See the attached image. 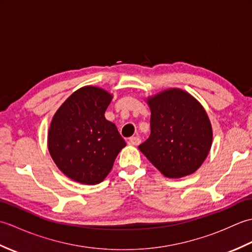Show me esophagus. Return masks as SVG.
I'll return each instance as SVG.
<instances>
[{"label": "esophagus", "instance_id": "34e87169", "mask_svg": "<svg viewBox=\"0 0 252 252\" xmlns=\"http://www.w3.org/2000/svg\"><path fill=\"white\" fill-rule=\"evenodd\" d=\"M129 142H130L131 145L136 146V145H138V144L141 143V138L138 137V136H132V137L129 138Z\"/></svg>", "mask_w": 252, "mask_h": 252}]
</instances>
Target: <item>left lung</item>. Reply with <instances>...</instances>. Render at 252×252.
<instances>
[{
  "label": "left lung",
  "mask_w": 252,
  "mask_h": 252,
  "mask_svg": "<svg viewBox=\"0 0 252 252\" xmlns=\"http://www.w3.org/2000/svg\"><path fill=\"white\" fill-rule=\"evenodd\" d=\"M151 135L138 148L164 176L179 179L194 173L207 158L212 127L196 98L180 89L164 90L147 98Z\"/></svg>",
  "instance_id": "1"
}]
</instances>
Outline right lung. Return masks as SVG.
<instances>
[{
  "instance_id": "add662e5",
  "label": "right lung",
  "mask_w": 252,
  "mask_h": 252,
  "mask_svg": "<svg viewBox=\"0 0 252 252\" xmlns=\"http://www.w3.org/2000/svg\"><path fill=\"white\" fill-rule=\"evenodd\" d=\"M112 99L107 91L84 87L72 93L51 122L47 146L62 172L76 182H103L126 144L115 123L105 118Z\"/></svg>"
}]
</instances>
